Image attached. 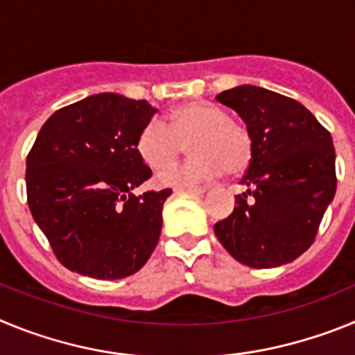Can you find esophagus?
<instances>
[{
	"label": "esophagus",
	"mask_w": 355,
	"mask_h": 355,
	"mask_svg": "<svg viewBox=\"0 0 355 355\" xmlns=\"http://www.w3.org/2000/svg\"><path fill=\"white\" fill-rule=\"evenodd\" d=\"M175 192H188V193H205L206 188L202 187H175Z\"/></svg>",
	"instance_id": "34e87169"
}]
</instances>
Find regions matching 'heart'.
Here are the masks:
<instances>
[{
  "label": "heart",
  "mask_w": 355,
  "mask_h": 355,
  "mask_svg": "<svg viewBox=\"0 0 355 355\" xmlns=\"http://www.w3.org/2000/svg\"><path fill=\"white\" fill-rule=\"evenodd\" d=\"M190 144L192 159L163 171L156 178L162 187H192L227 172L240 174L252 159V135L243 124L229 121L227 112L211 103L196 101L172 110L167 126L150 121L137 140V153L155 171L171 167Z\"/></svg>",
  "instance_id": "1"
}]
</instances>
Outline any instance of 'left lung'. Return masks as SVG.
Wrapping results in <instances>:
<instances>
[{
  "instance_id": "obj_1",
  "label": "left lung",
  "mask_w": 355,
  "mask_h": 355,
  "mask_svg": "<svg viewBox=\"0 0 355 355\" xmlns=\"http://www.w3.org/2000/svg\"><path fill=\"white\" fill-rule=\"evenodd\" d=\"M216 101L234 110L252 135L254 153L233 213L215 234L236 261L252 268L286 265L315 241L336 193L332 137L291 97L241 85Z\"/></svg>"
}]
</instances>
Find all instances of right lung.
Here are the masks:
<instances>
[{
    "label": "right lung",
    "mask_w": 355,
    "mask_h": 355,
    "mask_svg": "<svg viewBox=\"0 0 355 355\" xmlns=\"http://www.w3.org/2000/svg\"><path fill=\"white\" fill-rule=\"evenodd\" d=\"M156 108L112 92L56 110L26 158L28 206L56 259L94 279L139 272L156 249L171 188L135 196L153 175L137 140Z\"/></svg>",
    "instance_id": "obj_1"
}]
</instances>
